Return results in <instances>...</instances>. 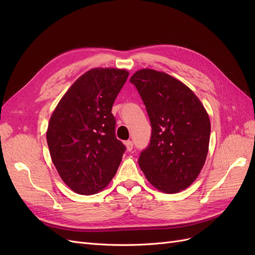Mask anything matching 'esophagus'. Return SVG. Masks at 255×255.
<instances>
[{"label": "esophagus", "instance_id": "obj_1", "mask_svg": "<svg viewBox=\"0 0 255 255\" xmlns=\"http://www.w3.org/2000/svg\"><path fill=\"white\" fill-rule=\"evenodd\" d=\"M126 148H127L128 151H132V149H133V142L130 141V140L126 141Z\"/></svg>", "mask_w": 255, "mask_h": 255}]
</instances>
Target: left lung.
<instances>
[{
  "label": "left lung",
  "mask_w": 255,
  "mask_h": 255,
  "mask_svg": "<svg viewBox=\"0 0 255 255\" xmlns=\"http://www.w3.org/2000/svg\"><path fill=\"white\" fill-rule=\"evenodd\" d=\"M148 112L152 134L138 164L152 186L165 194L188 188L205 164L211 121L199 98L173 76L140 69L130 76Z\"/></svg>",
  "instance_id": "obj_1"
}]
</instances>
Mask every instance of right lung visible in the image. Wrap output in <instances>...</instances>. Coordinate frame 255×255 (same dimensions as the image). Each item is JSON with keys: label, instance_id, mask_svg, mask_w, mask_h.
Returning a JSON list of instances; mask_svg holds the SVG:
<instances>
[{"label": "right lung", "instance_id": "add662e5", "mask_svg": "<svg viewBox=\"0 0 255 255\" xmlns=\"http://www.w3.org/2000/svg\"><path fill=\"white\" fill-rule=\"evenodd\" d=\"M128 76L126 69H90L51 115L50 155L61 180L76 194L101 191L118 170L126 146L116 138L112 107Z\"/></svg>", "mask_w": 255, "mask_h": 255}]
</instances>
